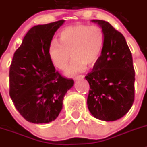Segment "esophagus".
Here are the masks:
<instances>
[{"instance_id": "esophagus-1", "label": "esophagus", "mask_w": 147, "mask_h": 147, "mask_svg": "<svg viewBox=\"0 0 147 147\" xmlns=\"http://www.w3.org/2000/svg\"><path fill=\"white\" fill-rule=\"evenodd\" d=\"M84 77H85V76H84V75H79V76H76V77H75L74 80H82Z\"/></svg>"}]
</instances>
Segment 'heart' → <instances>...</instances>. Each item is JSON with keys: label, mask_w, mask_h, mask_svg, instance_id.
<instances>
[{"label": "heart", "mask_w": 147, "mask_h": 147, "mask_svg": "<svg viewBox=\"0 0 147 147\" xmlns=\"http://www.w3.org/2000/svg\"><path fill=\"white\" fill-rule=\"evenodd\" d=\"M60 42L53 40L48 47L51 62L59 70L73 60L65 74L73 76L88 67H93L100 59L105 44V34L99 26L76 24L65 27L59 33Z\"/></svg>", "instance_id": "b5f03b06"}]
</instances>
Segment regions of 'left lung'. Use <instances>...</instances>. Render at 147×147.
I'll return each instance as SVG.
<instances>
[{"label": "left lung", "mask_w": 147, "mask_h": 147, "mask_svg": "<svg viewBox=\"0 0 147 147\" xmlns=\"http://www.w3.org/2000/svg\"><path fill=\"white\" fill-rule=\"evenodd\" d=\"M105 34L100 59L86 75L89 85L88 108L93 116L104 121L121 118L135 99V70L126 39L109 22L91 20Z\"/></svg>", "instance_id": "obj_1"}]
</instances>
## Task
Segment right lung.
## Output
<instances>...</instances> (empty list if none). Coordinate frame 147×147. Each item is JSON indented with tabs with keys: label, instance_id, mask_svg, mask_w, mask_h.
<instances>
[{
	"label": "right lung",
	"instance_id": "obj_1",
	"mask_svg": "<svg viewBox=\"0 0 147 147\" xmlns=\"http://www.w3.org/2000/svg\"><path fill=\"white\" fill-rule=\"evenodd\" d=\"M60 20L36 25L30 30L14 53L9 69V95L25 120L47 123L62 109L64 96L74 84L56 71L48 56V47Z\"/></svg>",
	"mask_w": 147,
	"mask_h": 147
}]
</instances>
